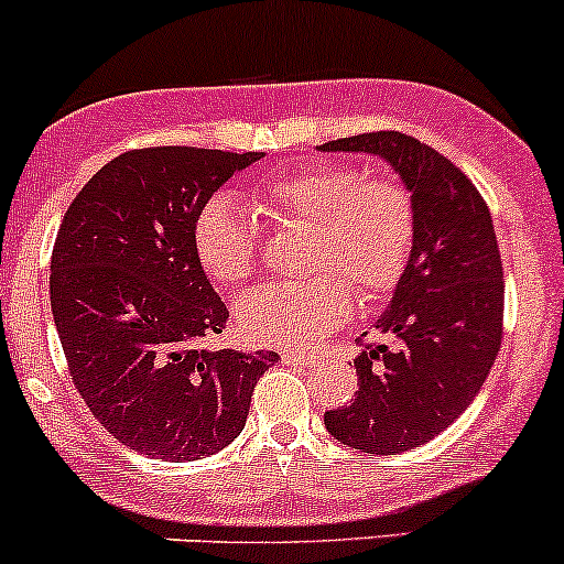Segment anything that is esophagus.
I'll list each match as a JSON object with an SVG mask.
<instances>
[{
  "label": "esophagus",
  "mask_w": 564,
  "mask_h": 564,
  "mask_svg": "<svg viewBox=\"0 0 564 564\" xmlns=\"http://www.w3.org/2000/svg\"><path fill=\"white\" fill-rule=\"evenodd\" d=\"M282 362L293 365V367H314L316 362H319V359L308 357V354H299V351H284Z\"/></svg>",
  "instance_id": "esophagus-1"
}]
</instances>
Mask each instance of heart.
<instances>
[{"label":"heart","instance_id":"b5f03b06","mask_svg":"<svg viewBox=\"0 0 564 564\" xmlns=\"http://www.w3.org/2000/svg\"><path fill=\"white\" fill-rule=\"evenodd\" d=\"M261 210L312 226L306 269L295 282H269L234 306L239 333L258 346L314 349L349 322L354 290L365 303L389 299L415 245V207L400 183L370 178L349 164H308L274 173L252 192ZM197 263L215 284L248 280L258 237L229 197L207 199L192 226Z\"/></svg>","mask_w":564,"mask_h":564}]
</instances>
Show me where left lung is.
Returning a JSON list of instances; mask_svg holds the SVG:
<instances>
[{"label": "left lung", "instance_id": "8db88e82", "mask_svg": "<svg viewBox=\"0 0 564 564\" xmlns=\"http://www.w3.org/2000/svg\"><path fill=\"white\" fill-rule=\"evenodd\" d=\"M319 151L381 156L415 207L410 265L376 322L394 346L357 354L359 391L327 410L325 426L354 451H413L469 408L501 349L503 265L490 210L447 156L404 132L338 138Z\"/></svg>", "mask_w": 564, "mask_h": 564}]
</instances>
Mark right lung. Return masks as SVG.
<instances>
[{
	"label": "right lung",
	"instance_id": "obj_1",
	"mask_svg": "<svg viewBox=\"0 0 564 564\" xmlns=\"http://www.w3.org/2000/svg\"><path fill=\"white\" fill-rule=\"evenodd\" d=\"M263 151H124L68 205L50 261V306L74 386L113 440L149 458L224 451L245 429L274 351L205 349L229 308L194 256L207 199Z\"/></svg>",
	"mask_w": 564,
	"mask_h": 564
}]
</instances>
